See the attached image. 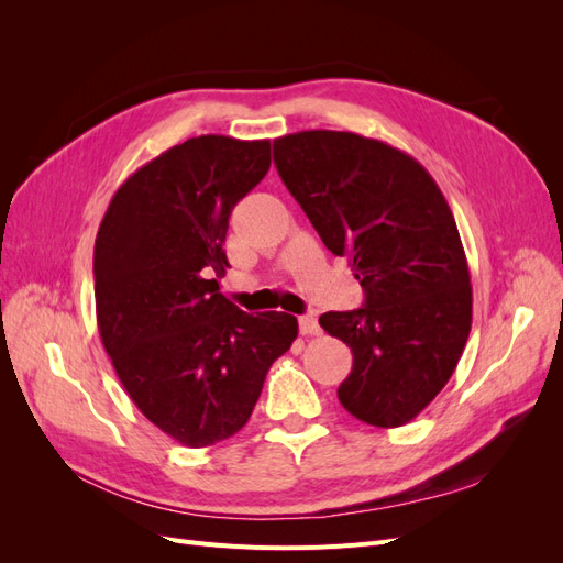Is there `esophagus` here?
<instances>
[{
    "label": "esophagus",
    "mask_w": 563,
    "mask_h": 563,
    "mask_svg": "<svg viewBox=\"0 0 563 563\" xmlns=\"http://www.w3.org/2000/svg\"><path fill=\"white\" fill-rule=\"evenodd\" d=\"M298 329L302 335H319V321L314 314H302L298 317Z\"/></svg>",
    "instance_id": "34e87169"
}]
</instances>
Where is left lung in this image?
Wrapping results in <instances>:
<instances>
[{"label": "left lung", "instance_id": "left-lung-1", "mask_svg": "<svg viewBox=\"0 0 563 563\" xmlns=\"http://www.w3.org/2000/svg\"><path fill=\"white\" fill-rule=\"evenodd\" d=\"M277 172L321 242L350 255L366 300L321 329L352 350L338 399L373 428H401L457 366L472 286L455 218L406 152L350 131H298L272 143Z\"/></svg>", "mask_w": 563, "mask_h": 563}]
</instances>
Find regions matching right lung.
Returning <instances> with one entry per match:
<instances>
[{"label": "right lung", "mask_w": 563, "mask_h": 563, "mask_svg": "<svg viewBox=\"0 0 563 563\" xmlns=\"http://www.w3.org/2000/svg\"><path fill=\"white\" fill-rule=\"evenodd\" d=\"M269 168V141L199 135L141 166L96 234L98 333L139 411L178 444L240 432L298 321L246 314L218 291L236 201Z\"/></svg>", "instance_id": "1"}]
</instances>
